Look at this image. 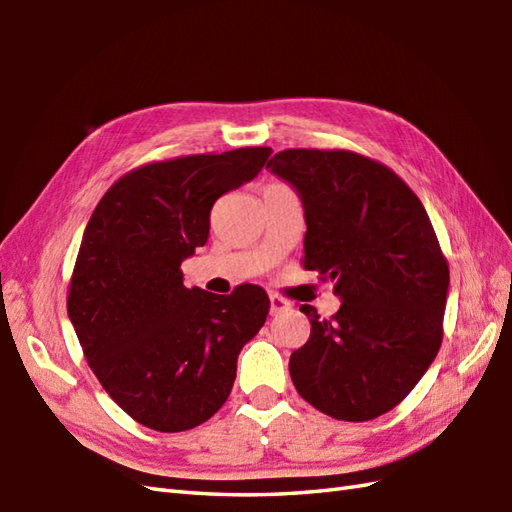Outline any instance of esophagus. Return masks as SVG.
Returning <instances> with one entry per match:
<instances>
[{
	"mask_svg": "<svg viewBox=\"0 0 512 512\" xmlns=\"http://www.w3.org/2000/svg\"><path fill=\"white\" fill-rule=\"evenodd\" d=\"M288 308H290V303L284 297L270 295V314H279V312H284Z\"/></svg>",
	"mask_w": 512,
	"mask_h": 512,
	"instance_id": "obj_1",
	"label": "esophagus"
}]
</instances>
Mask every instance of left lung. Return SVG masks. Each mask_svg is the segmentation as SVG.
<instances>
[{
    "mask_svg": "<svg viewBox=\"0 0 512 512\" xmlns=\"http://www.w3.org/2000/svg\"><path fill=\"white\" fill-rule=\"evenodd\" d=\"M268 169L301 198L303 266L332 279L341 299L328 321L301 306L312 328L290 356L292 383L336 420L383 416L442 343L449 266L429 215L394 171L354 151L286 149Z\"/></svg>",
    "mask_w": 512,
    "mask_h": 512,
    "instance_id": "obj_1",
    "label": "left lung"
}]
</instances>
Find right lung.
<instances>
[{
	"label": "right lung",
	"mask_w": 512,
	"mask_h": 512,
	"mask_svg": "<svg viewBox=\"0 0 512 512\" xmlns=\"http://www.w3.org/2000/svg\"><path fill=\"white\" fill-rule=\"evenodd\" d=\"M270 154L246 147L151 162L114 182L85 226L68 317L103 389L149 429L209 420L268 317L264 288L211 295L184 286L180 264L209 239L215 200L253 180Z\"/></svg>",
	"instance_id": "add662e5"
}]
</instances>
